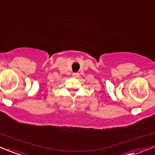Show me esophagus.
I'll list each match as a JSON object with an SVG mask.
<instances>
[{
    "instance_id": "34e87169",
    "label": "esophagus",
    "mask_w": 155,
    "mask_h": 155,
    "mask_svg": "<svg viewBox=\"0 0 155 155\" xmlns=\"http://www.w3.org/2000/svg\"><path fill=\"white\" fill-rule=\"evenodd\" d=\"M72 76L74 78H78L80 76V74H79V73H73Z\"/></svg>"
}]
</instances>
